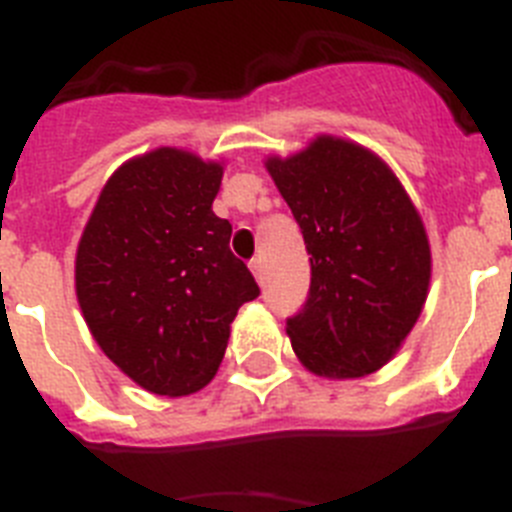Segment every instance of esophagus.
Listing matches in <instances>:
<instances>
[{"instance_id": "34e87169", "label": "esophagus", "mask_w": 512, "mask_h": 512, "mask_svg": "<svg viewBox=\"0 0 512 512\" xmlns=\"http://www.w3.org/2000/svg\"><path fill=\"white\" fill-rule=\"evenodd\" d=\"M248 266H251L253 277H256V279H259V282H261V279H264V264H261V259H253Z\"/></svg>"}]
</instances>
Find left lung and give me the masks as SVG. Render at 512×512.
I'll use <instances>...</instances> for the list:
<instances>
[{
	"mask_svg": "<svg viewBox=\"0 0 512 512\" xmlns=\"http://www.w3.org/2000/svg\"><path fill=\"white\" fill-rule=\"evenodd\" d=\"M310 253V292L287 336L318 377L382 369L423 312L431 246L408 192L377 153L318 135L295 156L266 158Z\"/></svg>",
	"mask_w": 512,
	"mask_h": 512,
	"instance_id": "obj_1",
	"label": "left lung"
}]
</instances>
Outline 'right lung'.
<instances>
[{
    "label": "right lung",
    "instance_id": "1",
    "mask_svg": "<svg viewBox=\"0 0 512 512\" xmlns=\"http://www.w3.org/2000/svg\"><path fill=\"white\" fill-rule=\"evenodd\" d=\"M223 166L182 148L107 179L76 248V297L104 356L153 395L202 390L259 284L212 212Z\"/></svg>",
    "mask_w": 512,
    "mask_h": 512
}]
</instances>
